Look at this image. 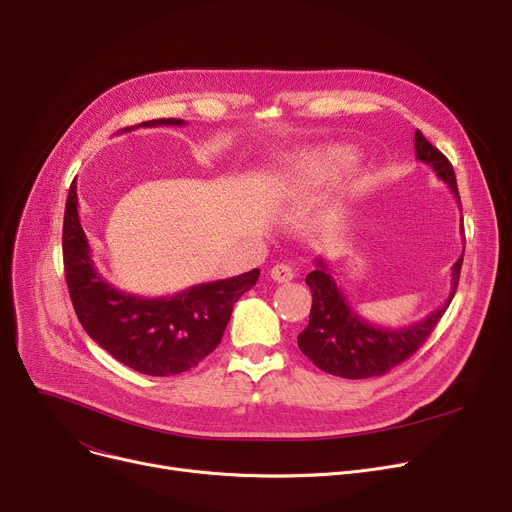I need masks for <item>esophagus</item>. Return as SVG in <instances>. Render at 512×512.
<instances>
[{
    "label": "esophagus",
    "instance_id": "34e87169",
    "mask_svg": "<svg viewBox=\"0 0 512 512\" xmlns=\"http://www.w3.org/2000/svg\"><path fill=\"white\" fill-rule=\"evenodd\" d=\"M270 276H272L274 282L284 284V282H290L294 278V272H292V267L288 263H276L270 270Z\"/></svg>",
    "mask_w": 512,
    "mask_h": 512
}]
</instances>
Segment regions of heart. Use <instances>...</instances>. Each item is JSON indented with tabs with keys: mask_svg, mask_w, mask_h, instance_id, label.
<instances>
[{
	"mask_svg": "<svg viewBox=\"0 0 512 512\" xmlns=\"http://www.w3.org/2000/svg\"><path fill=\"white\" fill-rule=\"evenodd\" d=\"M357 161V153L348 147H334L326 153L307 157L294 164L284 174V188L288 193H311L315 188L330 184L344 170L351 168Z\"/></svg>",
	"mask_w": 512,
	"mask_h": 512,
	"instance_id": "b5f03b06",
	"label": "heart"
}]
</instances>
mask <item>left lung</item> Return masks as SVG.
I'll use <instances>...</instances> for the list:
<instances>
[{
    "instance_id": "8db88e82",
    "label": "left lung",
    "mask_w": 512,
    "mask_h": 512,
    "mask_svg": "<svg viewBox=\"0 0 512 512\" xmlns=\"http://www.w3.org/2000/svg\"><path fill=\"white\" fill-rule=\"evenodd\" d=\"M415 153L419 161L434 168L438 178L448 184L461 205L452 164L423 137L421 130H415ZM461 265L463 255L452 267V290L442 307L417 324L405 328H380L371 326L351 309L328 272V265L319 257L315 261V270L305 280L313 294V305L309 326L299 334V348L321 371L338 375V378L363 380L384 375L417 353L419 346L434 332L454 297L456 286H459Z\"/></svg>"
}]
</instances>
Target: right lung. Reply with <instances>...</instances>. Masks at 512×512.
Wrapping results in <instances>:
<instances>
[{
    "label": "right lung",
    "instance_id": "obj_1",
    "mask_svg": "<svg viewBox=\"0 0 512 512\" xmlns=\"http://www.w3.org/2000/svg\"><path fill=\"white\" fill-rule=\"evenodd\" d=\"M182 124L184 120L178 118H159L139 126ZM62 251L66 284L80 326L114 359L157 378L193 369L213 353L234 303L259 278V270H251L159 299H143L114 288L99 276L91 259L89 240L78 218L76 182L68 191Z\"/></svg>",
    "mask_w": 512,
    "mask_h": 512
}]
</instances>
